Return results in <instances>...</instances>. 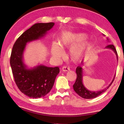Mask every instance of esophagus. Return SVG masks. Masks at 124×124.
Instances as JSON below:
<instances>
[{
    "mask_svg": "<svg viewBox=\"0 0 124 124\" xmlns=\"http://www.w3.org/2000/svg\"><path fill=\"white\" fill-rule=\"evenodd\" d=\"M62 70L63 71V72H66V71H68L70 70V68H69V67L66 66H64L62 68Z\"/></svg>",
    "mask_w": 124,
    "mask_h": 124,
    "instance_id": "esophagus-1",
    "label": "esophagus"
}]
</instances>
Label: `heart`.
I'll use <instances>...</instances> for the list:
<instances>
[{
  "mask_svg": "<svg viewBox=\"0 0 124 124\" xmlns=\"http://www.w3.org/2000/svg\"><path fill=\"white\" fill-rule=\"evenodd\" d=\"M86 38L87 35L82 32L64 31L59 38L58 43L55 41L52 42L51 52L52 56L59 59L63 55V48H69L72 46L69 49L71 59L73 61H79L87 53L91 48V44L89 41L81 42Z\"/></svg>",
  "mask_w": 124,
  "mask_h": 124,
  "instance_id": "heart-1",
  "label": "heart"
}]
</instances>
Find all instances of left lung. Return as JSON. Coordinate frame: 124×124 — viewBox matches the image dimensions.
I'll return each instance as SVG.
<instances>
[{
    "label": "left lung",
    "mask_w": 124,
    "mask_h": 124,
    "mask_svg": "<svg viewBox=\"0 0 124 124\" xmlns=\"http://www.w3.org/2000/svg\"><path fill=\"white\" fill-rule=\"evenodd\" d=\"M107 40H108V38ZM106 48H109V49H112V50L114 52L118 60L117 52H116V48L114 47V46L113 45H108L106 46ZM81 64L83 65V62H82V63ZM76 72L77 74V78L76 82H75V84H74L73 86V89L74 90H75V92H76L79 96L82 97V98H84V99H93V98H96V97L99 96V95L101 94H102L104 93V92H106L107 89H108L109 87L111 85L114 80V78L113 80H112L111 83L108 85V86L107 87L105 88L104 89L100 91H97V92H93V91H90L88 89H87L85 87V86H84L83 83V69H82V67L80 66L77 67L76 69Z\"/></svg>",
    "instance_id": "1"
}]
</instances>
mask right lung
I'll list each match as a JSON object with an SVG mask.
<instances>
[{"label": "right lung", "mask_w": 124, "mask_h": 124, "mask_svg": "<svg viewBox=\"0 0 124 124\" xmlns=\"http://www.w3.org/2000/svg\"><path fill=\"white\" fill-rule=\"evenodd\" d=\"M54 24V23L35 24L18 38L13 47L10 61L13 75L20 90L29 97L37 99L47 94L59 73L58 67L42 65L28 69L23 61L26 44L43 37Z\"/></svg>", "instance_id": "obj_1"}]
</instances>
